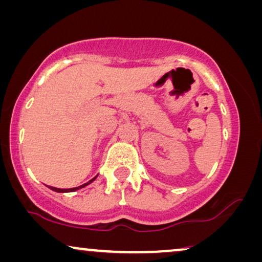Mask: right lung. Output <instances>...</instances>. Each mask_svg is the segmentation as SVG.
I'll return each mask as SVG.
<instances>
[{
    "label": "right lung",
    "instance_id": "right-lung-1",
    "mask_svg": "<svg viewBox=\"0 0 262 262\" xmlns=\"http://www.w3.org/2000/svg\"><path fill=\"white\" fill-rule=\"evenodd\" d=\"M95 179H96V177H95V178L91 179V180H89V182H88V183L83 184V185H80V186H78V187H72V189H58V187H53V186H49V187H50L51 190L56 191V192H73V191L79 190V189H82V187H84V186L89 185V184H90V183H93Z\"/></svg>",
    "mask_w": 262,
    "mask_h": 262
}]
</instances>
